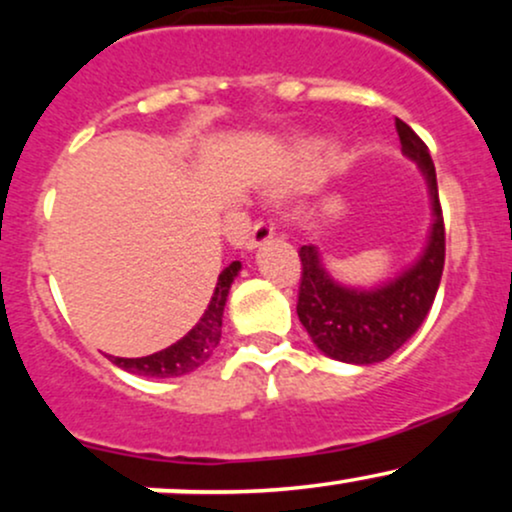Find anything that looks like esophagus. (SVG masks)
<instances>
[{"label":"esophagus","mask_w":512,"mask_h":512,"mask_svg":"<svg viewBox=\"0 0 512 512\" xmlns=\"http://www.w3.org/2000/svg\"><path fill=\"white\" fill-rule=\"evenodd\" d=\"M274 236V223L269 219H260L255 221V226H252V233H250V240H248V248H257V245L267 243L269 238Z\"/></svg>","instance_id":"1"}]
</instances>
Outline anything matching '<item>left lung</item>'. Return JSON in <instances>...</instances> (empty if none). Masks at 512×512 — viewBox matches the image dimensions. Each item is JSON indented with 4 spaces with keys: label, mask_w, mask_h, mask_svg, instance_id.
I'll list each match as a JSON object with an SVG mask.
<instances>
[{
    "label": "left lung",
    "mask_w": 512,
    "mask_h": 512,
    "mask_svg": "<svg viewBox=\"0 0 512 512\" xmlns=\"http://www.w3.org/2000/svg\"><path fill=\"white\" fill-rule=\"evenodd\" d=\"M402 151L419 163L431 190L433 226L424 255L414 267L378 289H346L325 272L320 252L313 245L298 250L301 286L298 320L317 349L344 363H378L390 358L421 327L436 298L445 264V223L438 199L436 166L428 146L407 122L395 120Z\"/></svg>",
    "instance_id": "1"
}]
</instances>
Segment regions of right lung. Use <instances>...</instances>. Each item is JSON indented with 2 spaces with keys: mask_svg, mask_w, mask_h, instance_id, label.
Here are the masks:
<instances>
[{
  "mask_svg": "<svg viewBox=\"0 0 512 512\" xmlns=\"http://www.w3.org/2000/svg\"><path fill=\"white\" fill-rule=\"evenodd\" d=\"M240 272V262H231L219 274L216 289L211 293L207 308L202 317L185 337L170 344L168 349L156 351L151 356L142 358H113L115 366L134 375H144V378H178V375L192 373L202 366L207 358L214 354V349L221 342V317L223 305H226L228 291H231L233 279Z\"/></svg>",
  "mask_w": 512,
  "mask_h": 512,
  "instance_id": "add662e5",
  "label": "right lung"
}]
</instances>
